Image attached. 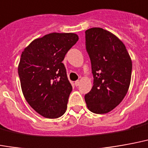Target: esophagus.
<instances>
[{
	"label": "esophagus",
	"mask_w": 148,
	"mask_h": 148,
	"mask_svg": "<svg viewBox=\"0 0 148 148\" xmlns=\"http://www.w3.org/2000/svg\"><path fill=\"white\" fill-rule=\"evenodd\" d=\"M80 84V82L79 81H76L75 82H74V85H75V86H78Z\"/></svg>",
	"instance_id": "1"
}]
</instances>
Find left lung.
<instances>
[{
	"instance_id": "1",
	"label": "left lung",
	"mask_w": 148,
	"mask_h": 148,
	"mask_svg": "<svg viewBox=\"0 0 148 148\" xmlns=\"http://www.w3.org/2000/svg\"><path fill=\"white\" fill-rule=\"evenodd\" d=\"M85 49L93 75V86L85 95L86 104L93 113H108L126 95L132 61L124 44L102 28L94 27L85 31Z\"/></svg>"
}]
</instances>
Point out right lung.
Instances as JSON below:
<instances>
[{"mask_svg":"<svg viewBox=\"0 0 148 148\" xmlns=\"http://www.w3.org/2000/svg\"><path fill=\"white\" fill-rule=\"evenodd\" d=\"M78 40L72 33H52L33 40L22 52L18 77L25 99L39 114L57 119L65 113L72 86L62 62Z\"/></svg>","mask_w":148,"mask_h":148,"instance_id":"add662e5","label":"right lung"}]
</instances>
